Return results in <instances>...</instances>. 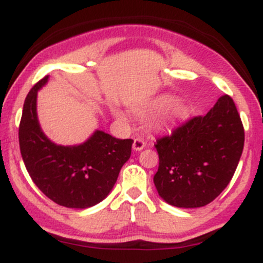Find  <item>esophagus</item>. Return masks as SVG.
<instances>
[{
	"label": "esophagus",
	"mask_w": 263,
	"mask_h": 263,
	"mask_svg": "<svg viewBox=\"0 0 263 263\" xmlns=\"http://www.w3.org/2000/svg\"><path fill=\"white\" fill-rule=\"evenodd\" d=\"M144 147H146V142H144L140 137L135 138L134 144H132V148H134L135 151H142V149L144 148Z\"/></svg>",
	"instance_id": "1"
}]
</instances>
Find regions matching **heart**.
<instances>
[{
    "instance_id": "obj_1",
    "label": "heart",
    "mask_w": 263,
    "mask_h": 263,
    "mask_svg": "<svg viewBox=\"0 0 263 263\" xmlns=\"http://www.w3.org/2000/svg\"><path fill=\"white\" fill-rule=\"evenodd\" d=\"M177 99L171 95H162L152 101L148 111L151 114H161L157 119L156 125L158 127H170L174 123L183 121L188 117L189 110L182 102H176ZM120 114H117L119 116Z\"/></svg>"
}]
</instances>
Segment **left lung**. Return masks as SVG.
<instances>
[{
    "label": "left lung",
    "mask_w": 263,
    "mask_h": 263,
    "mask_svg": "<svg viewBox=\"0 0 263 263\" xmlns=\"http://www.w3.org/2000/svg\"><path fill=\"white\" fill-rule=\"evenodd\" d=\"M245 131L235 102L222 95L205 116H195L158 138L159 197L177 208L211 203L230 183L242 155Z\"/></svg>",
    "instance_id": "left-lung-1"
}]
</instances>
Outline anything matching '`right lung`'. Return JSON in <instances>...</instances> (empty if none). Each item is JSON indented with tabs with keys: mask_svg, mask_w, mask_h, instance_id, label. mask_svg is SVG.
<instances>
[{
	"mask_svg": "<svg viewBox=\"0 0 263 263\" xmlns=\"http://www.w3.org/2000/svg\"><path fill=\"white\" fill-rule=\"evenodd\" d=\"M39 80L27 95L20 123V148L35 185L54 203L86 209L104 200L128 161L134 141L95 131L78 146H59L42 131L37 117V93L48 81Z\"/></svg>",
	"mask_w": 263,
	"mask_h": 263,
	"instance_id": "obj_1",
	"label": "right lung"
}]
</instances>
